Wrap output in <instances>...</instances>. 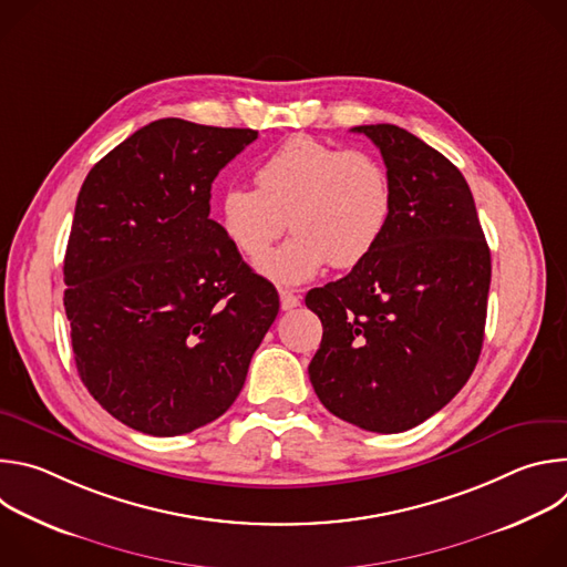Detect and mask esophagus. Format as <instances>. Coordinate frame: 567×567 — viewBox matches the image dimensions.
I'll return each mask as SVG.
<instances>
[{"label": "esophagus", "mask_w": 567, "mask_h": 567, "mask_svg": "<svg viewBox=\"0 0 567 567\" xmlns=\"http://www.w3.org/2000/svg\"><path fill=\"white\" fill-rule=\"evenodd\" d=\"M278 293H280V307H282L285 311H289V309H293V307H298V305H300V296H296L293 291H289V289H280Z\"/></svg>", "instance_id": "esophagus-1"}]
</instances>
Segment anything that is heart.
<instances>
[{
  "mask_svg": "<svg viewBox=\"0 0 567 567\" xmlns=\"http://www.w3.org/2000/svg\"><path fill=\"white\" fill-rule=\"evenodd\" d=\"M256 188L228 186L219 197V226L247 260H259L286 221L295 235L260 261L258 271L280 285L363 265L388 230L392 184L381 161L313 136H291L256 173Z\"/></svg>",
  "mask_w": 567,
  "mask_h": 567,
  "instance_id": "1",
  "label": "heart"
}]
</instances>
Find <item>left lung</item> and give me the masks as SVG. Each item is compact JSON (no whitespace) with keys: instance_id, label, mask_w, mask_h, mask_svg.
Wrapping results in <instances>:
<instances>
[{"instance_id":"1","label":"left lung","mask_w":567,"mask_h":567,"mask_svg":"<svg viewBox=\"0 0 567 567\" xmlns=\"http://www.w3.org/2000/svg\"><path fill=\"white\" fill-rule=\"evenodd\" d=\"M352 132L383 156L392 217L363 265L305 296L322 322L309 381L332 415L401 433L468 381L484 339L492 254L471 188L444 154L390 123Z\"/></svg>"}]
</instances>
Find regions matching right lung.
<instances>
[{
  "label": "right lung",
  "instance_id": "1",
  "mask_svg": "<svg viewBox=\"0 0 567 567\" xmlns=\"http://www.w3.org/2000/svg\"><path fill=\"white\" fill-rule=\"evenodd\" d=\"M256 130L161 118L116 145L78 193L64 254L75 368L101 406L154 437L224 415L278 316L210 219V186Z\"/></svg>",
  "mask_w": 567,
  "mask_h": 567
}]
</instances>
